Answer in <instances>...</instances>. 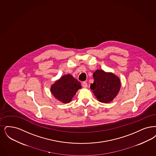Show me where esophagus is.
Listing matches in <instances>:
<instances>
[{"instance_id": "1", "label": "esophagus", "mask_w": 156, "mask_h": 156, "mask_svg": "<svg viewBox=\"0 0 156 156\" xmlns=\"http://www.w3.org/2000/svg\"><path fill=\"white\" fill-rule=\"evenodd\" d=\"M82 85L83 87L85 88V87H87V83L86 82H83L82 83Z\"/></svg>"}]
</instances>
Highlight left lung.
Masks as SVG:
<instances>
[{"label":"left lung","instance_id":"obj_1","mask_svg":"<svg viewBox=\"0 0 156 156\" xmlns=\"http://www.w3.org/2000/svg\"><path fill=\"white\" fill-rule=\"evenodd\" d=\"M93 76L94 83L90 87L98 100L101 103L112 101L119 91V78L112 73H106L102 69L96 70Z\"/></svg>","mask_w":156,"mask_h":156}]
</instances>
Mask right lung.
I'll return each mask as SVG.
<instances>
[{"mask_svg":"<svg viewBox=\"0 0 156 156\" xmlns=\"http://www.w3.org/2000/svg\"><path fill=\"white\" fill-rule=\"evenodd\" d=\"M81 88V83L70 74L64 75L51 85V94L64 103H69L77 90Z\"/></svg>","mask_w":156,"mask_h":156,"instance_id":"1","label":"right lung"}]
</instances>
